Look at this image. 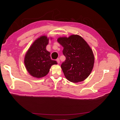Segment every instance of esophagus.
Instances as JSON below:
<instances>
[{
	"label": "esophagus",
	"instance_id": "esophagus-1",
	"mask_svg": "<svg viewBox=\"0 0 120 120\" xmlns=\"http://www.w3.org/2000/svg\"><path fill=\"white\" fill-rule=\"evenodd\" d=\"M56 60L57 63L58 64H60V59H59V58H58V59H57Z\"/></svg>",
	"mask_w": 120,
	"mask_h": 120
}]
</instances>
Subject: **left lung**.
Masks as SVG:
<instances>
[{"mask_svg":"<svg viewBox=\"0 0 120 120\" xmlns=\"http://www.w3.org/2000/svg\"><path fill=\"white\" fill-rule=\"evenodd\" d=\"M57 41L63 46V53L66 56L61 65L65 77L72 82L84 81L94 67L95 57L91 48L79 35L60 37Z\"/></svg>","mask_w":120,"mask_h":120,"instance_id":"left-lung-1","label":"left lung"}]
</instances>
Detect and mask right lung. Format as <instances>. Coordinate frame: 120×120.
I'll return each mask as SVG.
<instances>
[{"mask_svg": "<svg viewBox=\"0 0 120 120\" xmlns=\"http://www.w3.org/2000/svg\"><path fill=\"white\" fill-rule=\"evenodd\" d=\"M49 41L46 36H41L33 42L25 54V68L28 73L34 78L45 77L52 66L57 64L56 60H51L50 52L46 49Z\"/></svg>", "mask_w": 120, "mask_h": 120, "instance_id": "add662e5", "label": "right lung"}]
</instances>
